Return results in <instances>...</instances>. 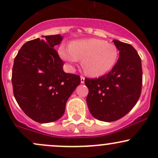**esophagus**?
<instances>
[{
    "mask_svg": "<svg viewBox=\"0 0 158 158\" xmlns=\"http://www.w3.org/2000/svg\"><path fill=\"white\" fill-rule=\"evenodd\" d=\"M81 84L85 83V77H81Z\"/></svg>",
    "mask_w": 158,
    "mask_h": 158,
    "instance_id": "esophagus-1",
    "label": "esophagus"
}]
</instances>
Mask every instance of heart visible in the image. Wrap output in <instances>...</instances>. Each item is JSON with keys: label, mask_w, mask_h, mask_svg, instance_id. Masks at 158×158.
<instances>
[{"label": "heart", "mask_w": 158, "mask_h": 158, "mask_svg": "<svg viewBox=\"0 0 158 158\" xmlns=\"http://www.w3.org/2000/svg\"><path fill=\"white\" fill-rule=\"evenodd\" d=\"M59 54L63 61L73 68L81 59V67L90 77H100L114 68L118 59L115 45L102 39H90L76 41L70 47L61 45Z\"/></svg>", "instance_id": "heart-1"}]
</instances>
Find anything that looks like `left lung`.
Returning a JSON list of instances; mask_svg holds the SVG:
<instances>
[{"label":"left lung","mask_w":158,"mask_h":158,"mask_svg":"<svg viewBox=\"0 0 158 158\" xmlns=\"http://www.w3.org/2000/svg\"><path fill=\"white\" fill-rule=\"evenodd\" d=\"M113 42L119 56L112 70L97 79H85L90 114L104 122L116 121L128 114L138 101L142 88V64L137 50L118 40Z\"/></svg>","instance_id":"1"}]
</instances>
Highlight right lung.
I'll use <instances>...</instances> for the list:
<instances>
[{
	"label": "right lung",
	"instance_id": "right-lung-1",
	"mask_svg": "<svg viewBox=\"0 0 158 158\" xmlns=\"http://www.w3.org/2000/svg\"><path fill=\"white\" fill-rule=\"evenodd\" d=\"M21 47L14 60L12 83L18 104L35 122L60 119L66 102L81 82L80 77L66 73L64 62L55 50L61 35H45Z\"/></svg>",
	"mask_w": 158,
	"mask_h": 158
}]
</instances>
